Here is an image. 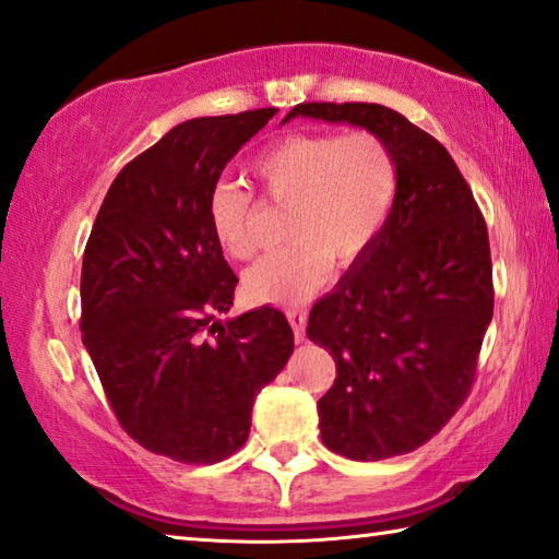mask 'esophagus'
I'll return each instance as SVG.
<instances>
[{"mask_svg":"<svg viewBox=\"0 0 559 559\" xmlns=\"http://www.w3.org/2000/svg\"><path fill=\"white\" fill-rule=\"evenodd\" d=\"M286 316H288L290 329H294L296 344H301V341L306 338V311L304 308H294V311H288Z\"/></svg>","mask_w":559,"mask_h":559,"instance_id":"esophagus-1","label":"esophagus"}]
</instances>
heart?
Returning <instances> with one entry per match:
<instances>
[{
	"label": "heart",
	"instance_id": "b5f03b06",
	"mask_svg": "<svg viewBox=\"0 0 559 559\" xmlns=\"http://www.w3.org/2000/svg\"><path fill=\"white\" fill-rule=\"evenodd\" d=\"M258 186L273 203L288 205V246L246 271L243 290L255 304H304L323 286L331 258L352 265L377 246L396 205V153L371 130L290 132L263 147L251 163ZM251 193L221 180L207 195V226L230 258L253 255Z\"/></svg>",
	"mask_w": 559,
	"mask_h": 559
}]
</instances>
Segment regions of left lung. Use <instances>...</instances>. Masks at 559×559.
<instances>
[{
	"instance_id": "obj_1",
	"label": "left lung",
	"mask_w": 559,
	"mask_h": 559,
	"mask_svg": "<svg viewBox=\"0 0 559 559\" xmlns=\"http://www.w3.org/2000/svg\"><path fill=\"white\" fill-rule=\"evenodd\" d=\"M371 130L402 182L377 246L308 316V338L336 361L319 399L321 439L356 462L409 454L469 396L495 311L487 223L447 147L373 103H304L286 115Z\"/></svg>"
}]
</instances>
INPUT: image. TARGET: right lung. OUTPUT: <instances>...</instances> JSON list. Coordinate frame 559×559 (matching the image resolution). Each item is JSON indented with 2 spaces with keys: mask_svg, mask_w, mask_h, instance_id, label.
Masks as SVG:
<instances>
[{
  "mask_svg": "<svg viewBox=\"0 0 559 559\" xmlns=\"http://www.w3.org/2000/svg\"><path fill=\"white\" fill-rule=\"evenodd\" d=\"M276 112L175 124L112 180L82 258V344L107 402L140 447L182 464L238 452L294 354L278 308L215 321L238 278L207 226L211 188Z\"/></svg>",
  "mask_w": 559,
  "mask_h": 559,
  "instance_id": "1",
  "label": "right lung"
}]
</instances>
